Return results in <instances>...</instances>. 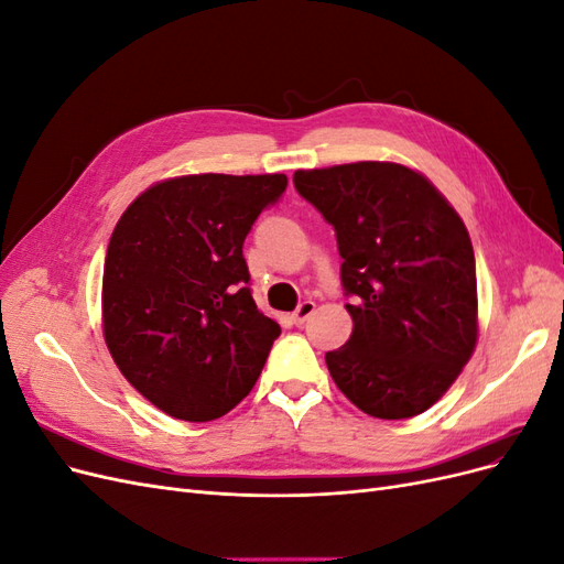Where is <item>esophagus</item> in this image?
I'll return each mask as SVG.
<instances>
[{
  "label": "esophagus",
  "mask_w": 564,
  "mask_h": 564,
  "mask_svg": "<svg viewBox=\"0 0 564 564\" xmlns=\"http://www.w3.org/2000/svg\"><path fill=\"white\" fill-rule=\"evenodd\" d=\"M315 308H317L315 301H303V303L299 305V308L294 311V315H292L294 324H303L305 319H308V317L315 313Z\"/></svg>",
  "instance_id": "34e87169"
}]
</instances>
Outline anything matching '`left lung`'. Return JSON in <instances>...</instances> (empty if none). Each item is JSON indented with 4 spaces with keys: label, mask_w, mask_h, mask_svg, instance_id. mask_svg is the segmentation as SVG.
<instances>
[{
    "label": "left lung",
    "mask_w": 564,
    "mask_h": 564,
    "mask_svg": "<svg viewBox=\"0 0 564 564\" xmlns=\"http://www.w3.org/2000/svg\"><path fill=\"white\" fill-rule=\"evenodd\" d=\"M294 185L334 226L340 282L352 296V334L324 355L334 383L369 416L423 414L477 346L464 220L429 178L398 162L299 169Z\"/></svg>",
    "instance_id": "1"
}]
</instances>
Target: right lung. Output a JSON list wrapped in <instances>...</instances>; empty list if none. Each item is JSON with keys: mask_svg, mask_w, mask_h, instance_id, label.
<instances>
[{"mask_svg": "<svg viewBox=\"0 0 564 564\" xmlns=\"http://www.w3.org/2000/svg\"><path fill=\"white\" fill-rule=\"evenodd\" d=\"M284 174H191L150 185L112 230L104 338L141 395L181 421H214L259 381L280 324L249 292L242 256Z\"/></svg>", "mask_w": 564, "mask_h": 564, "instance_id": "add662e5", "label": "right lung"}]
</instances>
